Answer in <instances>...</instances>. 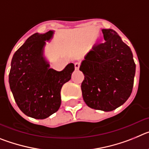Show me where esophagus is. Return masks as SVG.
<instances>
[{"label":"esophagus","instance_id":"1","mask_svg":"<svg viewBox=\"0 0 149 149\" xmlns=\"http://www.w3.org/2000/svg\"><path fill=\"white\" fill-rule=\"evenodd\" d=\"M80 65H81V63H79V62H76L74 63V68H75L76 70H78L79 68H80Z\"/></svg>","mask_w":149,"mask_h":149}]
</instances>
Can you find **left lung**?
Listing matches in <instances>:
<instances>
[{"label": "left lung", "mask_w": 149, "mask_h": 149, "mask_svg": "<svg viewBox=\"0 0 149 149\" xmlns=\"http://www.w3.org/2000/svg\"><path fill=\"white\" fill-rule=\"evenodd\" d=\"M105 42L97 43L85 56L80 70L84 73L82 95L88 107L112 111L131 95L136 65L131 48L112 29H103Z\"/></svg>", "instance_id": "1"}]
</instances>
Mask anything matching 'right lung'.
<instances>
[{
  "instance_id": "obj_1",
  "label": "right lung",
  "mask_w": 149,
  "mask_h": 149,
  "mask_svg": "<svg viewBox=\"0 0 149 149\" xmlns=\"http://www.w3.org/2000/svg\"><path fill=\"white\" fill-rule=\"evenodd\" d=\"M53 31L33 34L14 54L9 74L10 89L17 105L25 115L43 119L56 113L61 104L63 85L71 79L74 65L61 72L49 68L43 57L45 41Z\"/></svg>"
}]
</instances>
